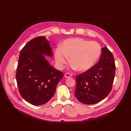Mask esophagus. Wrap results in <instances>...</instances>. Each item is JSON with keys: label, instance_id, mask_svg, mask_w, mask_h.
Here are the masks:
<instances>
[{"label": "esophagus", "instance_id": "1", "mask_svg": "<svg viewBox=\"0 0 131 131\" xmlns=\"http://www.w3.org/2000/svg\"><path fill=\"white\" fill-rule=\"evenodd\" d=\"M72 75L70 74H69V73H66L65 74V77L66 78H70L71 77Z\"/></svg>", "mask_w": 131, "mask_h": 131}]
</instances>
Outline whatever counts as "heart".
<instances>
[{"instance_id":"1","label":"heart","mask_w":131,"mask_h":131,"mask_svg":"<svg viewBox=\"0 0 131 131\" xmlns=\"http://www.w3.org/2000/svg\"><path fill=\"white\" fill-rule=\"evenodd\" d=\"M101 51V46L96 41L80 38H69L55 48L54 60L57 68L62 69L69 57L72 69L84 72L92 67Z\"/></svg>"}]
</instances>
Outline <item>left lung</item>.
Returning <instances> with one entry per match:
<instances>
[{
  "mask_svg": "<svg viewBox=\"0 0 131 131\" xmlns=\"http://www.w3.org/2000/svg\"><path fill=\"white\" fill-rule=\"evenodd\" d=\"M101 51L99 62L76 77L75 95L84 104L101 101L112 90L115 73L114 58L106 47Z\"/></svg>",
  "mask_w": 131,
  "mask_h": 131,
  "instance_id": "obj_1",
  "label": "left lung"
}]
</instances>
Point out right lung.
Masks as SVG:
<instances>
[{
	"label": "right lung",
	"instance_id": "1",
	"mask_svg": "<svg viewBox=\"0 0 131 131\" xmlns=\"http://www.w3.org/2000/svg\"><path fill=\"white\" fill-rule=\"evenodd\" d=\"M44 56H53L45 37L31 39L19 53L16 75L19 92L33 105H43L49 101L63 76L62 72L50 65Z\"/></svg>",
	"mask_w": 131,
	"mask_h": 131
}]
</instances>
